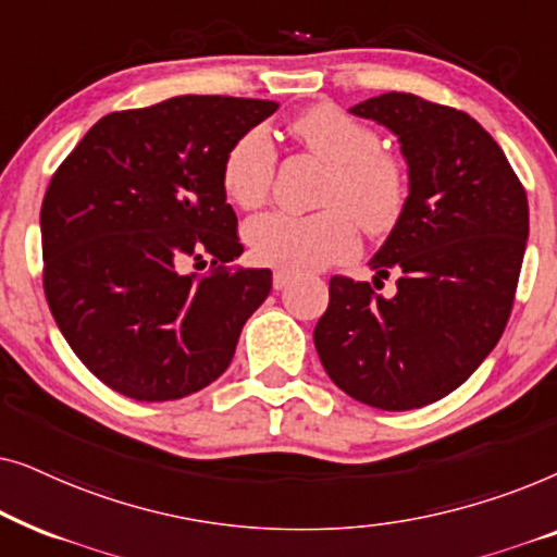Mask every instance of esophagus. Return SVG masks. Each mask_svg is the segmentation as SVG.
Listing matches in <instances>:
<instances>
[{
	"label": "esophagus",
	"mask_w": 557,
	"mask_h": 557,
	"mask_svg": "<svg viewBox=\"0 0 557 557\" xmlns=\"http://www.w3.org/2000/svg\"><path fill=\"white\" fill-rule=\"evenodd\" d=\"M292 273L288 271H276L273 273V288H276V292H281V288H286L288 284H292Z\"/></svg>",
	"instance_id": "1"
}]
</instances>
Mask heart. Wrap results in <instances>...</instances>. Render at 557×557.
I'll use <instances>...</instances> for the list:
<instances>
[{"mask_svg":"<svg viewBox=\"0 0 557 557\" xmlns=\"http://www.w3.org/2000/svg\"><path fill=\"white\" fill-rule=\"evenodd\" d=\"M304 147L330 164L322 189L324 210L296 215L271 210L246 225L256 263L281 271H317L347 261L360 250L354 220L370 233H387L408 202V170L395 151L380 147L370 124L337 106H314L294 121ZM278 151L265 126L243 132L223 159V189L235 205L253 210L271 193Z\"/></svg>","mask_w":557,"mask_h":557,"instance_id":"obj_1","label":"heart"}]
</instances>
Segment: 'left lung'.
Here are the masks:
<instances>
[{
  "instance_id": "1",
  "label": "left lung",
  "mask_w": 557,
  "mask_h": 557,
  "mask_svg": "<svg viewBox=\"0 0 557 557\" xmlns=\"http://www.w3.org/2000/svg\"><path fill=\"white\" fill-rule=\"evenodd\" d=\"M398 136L408 162L406 210L370 261L399 292L332 276L314 345L349 398L413 410L456 391L505 332L530 215L528 195L499 144L469 113L413 94L349 109Z\"/></svg>"
}]
</instances>
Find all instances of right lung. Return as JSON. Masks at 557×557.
I'll return each instance as SVG.
<instances>
[{
	"label": "right lung",
	"instance_id": "obj_1",
	"mask_svg": "<svg viewBox=\"0 0 557 557\" xmlns=\"http://www.w3.org/2000/svg\"><path fill=\"white\" fill-rule=\"evenodd\" d=\"M278 106L177 96L113 111L52 174L42 200V286L78 360L126 398L177 400L231 364L243 324L271 292L243 253L223 159ZM211 271L185 277V260Z\"/></svg>",
	"mask_w": 557,
	"mask_h": 557
}]
</instances>
